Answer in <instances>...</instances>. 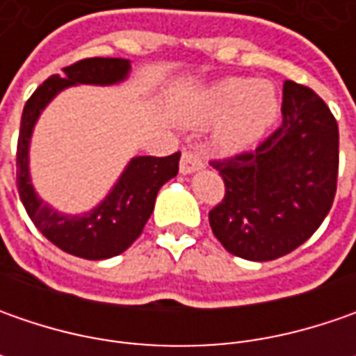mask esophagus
<instances>
[{
    "label": "esophagus",
    "mask_w": 356,
    "mask_h": 356,
    "mask_svg": "<svg viewBox=\"0 0 356 356\" xmlns=\"http://www.w3.org/2000/svg\"><path fill=\"white\" fill-rule=\"evenodd\" d=\"M204 168V158L200 156L194 150H186L182 152V160H180V172L182 174H192V172Z\"/></svg>",
    "instance_id": "esophagus-1"
}]
</instances>
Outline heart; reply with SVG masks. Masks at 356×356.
<instances>
[{"mask_svg": "<svg viewBox=\"0 0 356 356\" xmlns=\"http://www.w3.org/2000/svg\"><path fill=\"white\" fill-rule=\"evenodd\" d=\"M280 113V99L273 85L245 79H226L206 89L192 106V122L222 118L216 140L222 148L239 150L255 143Z\"/></svg>", "mask_w": 356, "mask_h": 356, "instance_id": "b5f03b06", "label": "heart"}]
</instances>
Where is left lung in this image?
<instances>
[{"label": "left lung", "mask_w": 356, "mask_h": 356, "mask_svg": "<svg viewBox=\"0 0 356 356\" xmlns=\"http://www.w3.org/2000/svg\"><path fill=\"white\" fill-rule=\"evenodd\" d=\"M283 122L255 150L212 160L224 200L210 226L227 252L271 261L305 243L329 213L337 192L339 127L321 97L283 83Z\"/></svg>", "instance_id": "left-lung-1"}]
</instances>
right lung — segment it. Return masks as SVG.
<instances>
[{
  "instance_id": "obj_1",
  "label": "right lung",
  "mask_w": 356,
  "mask_h": 356,
  "mask_svg": "<svg viewBox=\"0 0 356 356\" xmlns=\"http://www.w3.org/2000/svg\"><path fill=\"white\" fill-rule=\"evenodd\" d=\"M130 61L92 57L63 69L39 85L23 106L17 140V190L35 227L63 252L83 259H108L129 250L154 210L158 190L178 174L180 152L136 156L127 164L106 198L83 216L53 210L37 196L29 176V143L39 115L63 89L73 85H115L129 76Z\"/></svg>"
}]
</instances>
